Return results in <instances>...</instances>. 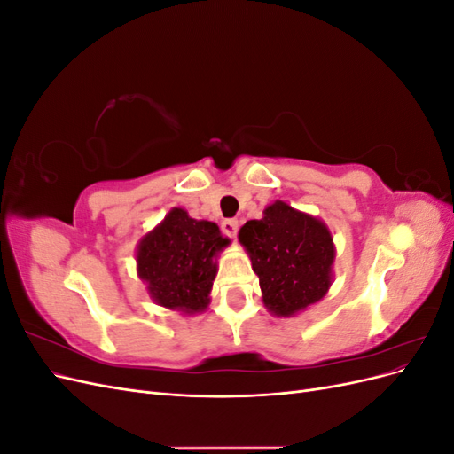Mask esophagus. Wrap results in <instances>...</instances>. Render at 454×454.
<instances>
[{
    "instance_id": "1",
    "label": "esophagus",
    "mask_w": 454,
    "mask_h": 454,
    "mask_svg": "<svg viewBox=\"0 0 454 454\" xmlns=\"http://www.w3.org/2000/svg\"><path fill=\"white\" fill-rule=\"evenodd\" d=\"M239 231V219H223L222 222V232L229 239H235Z\"/></svg>"
}]
</instances>
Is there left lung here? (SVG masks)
<instances>
[{
  "label": "left lung",
  "mask_w": 454,
  "mask_h": 454,
  "mask_svg": "<svg viewBox=\"0 0 454 454\" xmlns=\"http://www.w3.org/2000/svg\"><path fill=\"white\" fill-rule=\"evenodd\" d=\"M270 312L292 316L320 301L332 284L335 248L327 227L282 200L239 232Z\"/></svg>",
  "instance_id": "1"
}]
</instances>
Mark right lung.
<instances>
[{"mask_svg": "<svg viewBox=\"0 0 454 454\" xmlns=\"http://www.w3.org/2000/svg\"><path fill=\"white\" fill-rule=\"evenodd\" d=\"M227 244L215 223L197 222L174 208L138 246L140 278L160 307L202 310L217 272L214 255Z\"/></svg>", "mask_w": 454, "mask_h": 454, "instance_id": "obj_1", "label": "right lung"}]
</instances>
